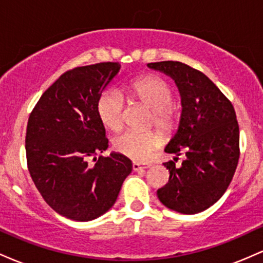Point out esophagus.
Returning a JSON list of instances; mask_svg holds the SVG:
<instances>
[{"mask_svg":"<svg viewBox=\"0 0 263 263\" xmlns=\"http://www.w3.org/2000/svg\"><path fill=\"white\" fill-rule=\"evenodd\" d=\"M147 168H148V165H141L140 163H136V162L132 163V170H134L135 172H140V171L147 170Z\"/></svg>","mask_w":263,"mask_h":263,"instance_id":"esophagus-1","label":"esophagus"}]
</instances>
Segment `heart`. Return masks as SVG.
<instances>
[{
	"mask_svg": "<svg viewBox=\"0 0 263 263\" xmlns=\"http://www.w3.org/2000/svg\"><path fill=\"white\" fill-rule=\"evenodd\" d=\"M135 101L141 102L152 111V122L163 132H172L179 122V111L173 106V90L167 81L158 77H143L128 87ZM98 114L104 125L112 131H120L125 117V98L120 90L110 87L98 101ZM163 137L158 132H125L114 140V148L120 155L143 162L162 146Z\"/></svg>",
	"mask_w": 263,
	"mask_h": 263,
	"instance_id": "b5f03b06",
	"label": "heart"
}]
</instances>
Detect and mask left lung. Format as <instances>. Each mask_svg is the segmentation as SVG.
<instances>
[{
    "label": "left lung",
    "mask_w": 263,
    "mask_h": 263,
    "mask_svg": "<svg viewBox=\"0 0 263 263\" xmlns=\"http://www.w3.org/2000/svg\"><path fill=\"white\" fill-rule=\"evenodd\" d=\"M177 84L182 115L164 151L186 159L163 163L170 180L157 195L168 209L197 214L215 204L230 185L240 157V131L234 106L206 75L180 62L148 63Z\"/></svg>",
    "instance_id": "obj_1"
}]
</instances>
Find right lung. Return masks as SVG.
Returning a JSON list of instances; mask_svg holds the SVG:
<instances>
[{
	"label": "right lung",
	"mask_w": 263,
	"mask_h": 263,
	"mask_svg": "<svg viewBox=\"0 0 263 263\" xmlns=\"http://www.w3.org/2000/svg\"><path fill=\"white\" fill-rule=\"evenodd\" d=\"M120 68L107 62L65 71L29 115L26 155L32 180L45 203L75 221H90L112 208L132 171L120 153L97 157L108 147L98 101Z\"/></svg>",
	"instance_id": "add662e5"
}]
</instances>
